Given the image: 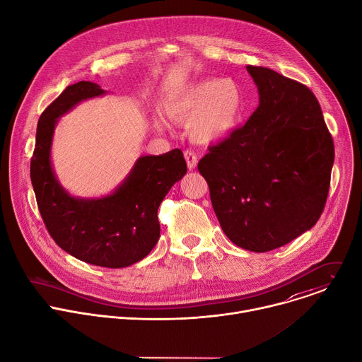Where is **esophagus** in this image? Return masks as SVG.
<instances>
[{"label":"esophagus","mask_w":362,"mask_h":362,"mask_svg":"<svg viewBox=\"0 0 362 362\" xmlns=\"http://www.w3.org/2000/svg\"><path fill=\"white\" fill-rule=\"evenodd\" d=\"M185 159H186V163H187V169L194 170L196 165H197V156L194 154V151L186 150L185 151Z\"/></svg>","instance_id":"obj_1"}]
</instances>
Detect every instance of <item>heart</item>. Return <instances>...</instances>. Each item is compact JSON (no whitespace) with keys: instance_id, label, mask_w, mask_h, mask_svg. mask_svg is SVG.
<instances>
[{"instance_id":"obj_1","label":"heart","mask_w":362,"mask_h":362,"mask_svg":"<svg viewBox=\"0 0 362 362\" xmlns=\"http://www.w3.org/2000/svg\"><path fill=\"white\" fill-rule=\"evenodd\" d=\"M166 116L179 124H190V137L199 144H216L240 126L245 100L230 78H208L170 90L163 98ZM159 129L165 127L156 119Z\"/></svg>"}]
</instances>
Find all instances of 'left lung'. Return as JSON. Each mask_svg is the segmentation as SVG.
I'll return each mask as SVG.
<instances>
[{
  "label": "left lung",
  "mask_w": 362,
  "mask_h": 362,
  "mask_svg": "<svg viewBox=\"0 0 362 362\" xmlns=\"http://www.w3.org/2000/svg\"><path fill=\"white\" fill-rule=\"evenodd\" d=\"M246 70L259 106L243 127L209 147L197 169L225 235L246 250L268 252L318 222L334 141L311 90L271 69Z\"/></svg>",
  "instance_id": "8db88e82"
}]
</instances>
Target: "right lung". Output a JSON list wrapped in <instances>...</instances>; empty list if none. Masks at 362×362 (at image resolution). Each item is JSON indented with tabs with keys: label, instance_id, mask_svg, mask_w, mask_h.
I'll return each mask as SVG.
<instances>
[{
	"label": "right lung",
	"instance_id": "1",
	"mask_svg": "<svg viewBox=\"0 0 362 362\" xmlns=\"http://www.w3.org/2000/svg\"><path fill=\"white\" fill-rule=\"evenodd\" d=\"M106 93L91 81H78L42 112L30 176L45 228L63 250L95 267L126 268L141 261L158 243V209L187 166L180 148L159 156L144 154L112 193L101 197L70 194L51 162L56 126L81 101Z\"/></svg>",
	"mask_w": 362,
	"mask_h": 362
}]
</instances>
